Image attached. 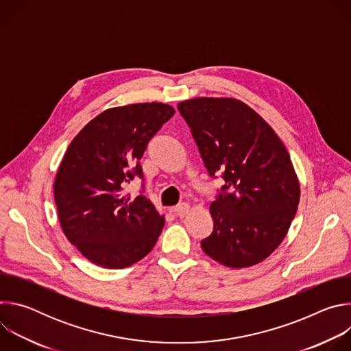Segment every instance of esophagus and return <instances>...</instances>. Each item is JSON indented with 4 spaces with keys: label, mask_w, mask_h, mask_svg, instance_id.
Returning a JSON list of instances; mask_svg holds the SVG:
<instances>
[{
    "label": "esophagus",
    "mask_w": 351,
    "mask_h": 351,
    "mask_svg": "<svg viewBox=\"0 0 351 351\" xmlns=\"http://www.w3.org/2000/svg\"><path fill=\"white\" fill-rule=\"evenodd\" d=\"M173 211H175V214H176L178 217L183 218V217L187 215V213H189V204H187V203H180L179 206L175 207Z\"/></svg>",
    "instance_id": "obj_1"
}]
</instances>
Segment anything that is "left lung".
<instances>
[{
    "instance_id": "8db88e82",
    "label": "left lung",
    "mask_w": 351,
    "mask_h": 351,
    "mask_svg": "<svg viewBox=\"0 0 351 351\" xmlns=\"http://www.w3.org/2000/svg\"><path fill=\"white\" fill-rule=\"evenodd\" d=\"M211 178L225 184L210 206L213 233L202 248L230 268L269 257L283 241L300 202L286 147L272 128L234 98L199 97L179 103Z\"/></svg>"
}]
</instances>
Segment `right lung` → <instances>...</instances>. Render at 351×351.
<instances>
[{"mask_svg": "<svg viewBox=\"0 0 351 351\" xmlns=\"http://www.w3.org/2000/svg\"><path fill=\"white\" fill-rule=\"evenodd\" d=\"M173 114L162 103L111 108L69 144L56 176V204L65 236L93 264L130 267L156 245L164 217L144 194L132 198L123 187L143 179L147 144Z\"/></svg>", "mask_w": 351, "mask_h": 351, "instance_id": "add662e5", "label": "right lung"}]
</instances>
